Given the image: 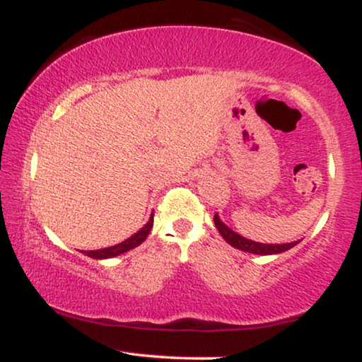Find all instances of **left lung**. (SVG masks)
Here are the masks:
<instances>
[{
    "mask_svg": "<svg viewBox=\"0 0 362 362\" xmlns=\"http://www.w3.org/2000/svg\"><path fill=\"white\" fill-rule=\"evenodd\" d=\"M214 224L217 227V230L221 232V235L224 237V240L227 244H230L235 249L244 250V252H250V254H259V255H272V254H280V252H285L295 247L298 242H290V244H259V242L249 240L245 237H242L239 234H235L234 230H230L224 222H222L217 214L214 216Z\"/></svg>",
    "mask_w": 362,
    "mask_h": 362,
    "instance_id": "1",
    "label": "left lung"
}]
</instances>
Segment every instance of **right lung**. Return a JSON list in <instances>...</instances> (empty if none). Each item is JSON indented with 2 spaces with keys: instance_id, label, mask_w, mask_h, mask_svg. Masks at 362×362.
<instances>
[{
  "instance_id": "add662e5",
  "label": "right lung",
  "mask_w": 362,
  "mask_h": 362,
  "mask_svg": "<svg viewBox=\"0 0 362 362\" xmlns=\"http://www.w3.org/2000/svg\"><path fill=\"white\" fill-rule=\"evenodd\" d=\"M151 227H153V214L150 217V221H148V224L143 227L141 230H138L135 235L130 237V239L123 240L122 244H117L113 247H107V249H100V250H86V252L82 250V254L90 257V259H110V257L120 255V254H123V252H128V250L135 249V247L140 245L141 242L146 239L148 234H150Z\"/></svg>"
}]
</instances>
